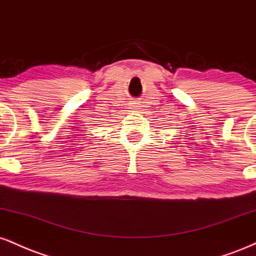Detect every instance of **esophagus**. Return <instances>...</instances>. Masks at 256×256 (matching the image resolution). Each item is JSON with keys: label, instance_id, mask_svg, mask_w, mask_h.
Wrapping results in <instances>:
<instances>
[{"label": "esophagus", "instance_id": "34e87169", "mask_svg": "<svg viewBox=\"0 0 256 256\" xmlns=\"http://www.w3.org/2000/svg\"><path fill=\"white\" fill-rule=\"evenodd\" d=\"M138 104H134V108H137V107H140V106H137Z\"/></svg>", "mask_w": 256, "mask_h": 256}]
</instances>
